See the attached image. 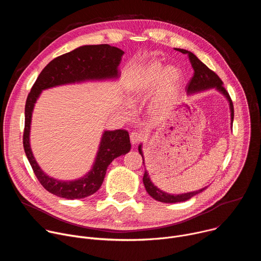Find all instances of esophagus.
<instances>
[{
    "instance_id": "1",
    "label": "esophagus",
    "mask_w": 261,
    "mask_h": 261,
    "mask_svg": "<svg viewBox=\"0 0 261 261\" xmlns=\"http://www.w3.org/2000/svg\"><path fill=\"white\" fill-rule=\"evenodd\" d=\"M141 139H142V136L138 132H132L130 134V140H131L132 144H137Z\"/></svg>"
}]
</instances>
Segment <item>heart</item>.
Segmentation results:
<instances>
[{
	"mask_svg": "<svg viewBox=\"0 0 261 261\" xmlns=\"http://www.w3.org/2000/svg\"><path fill=\"white\" fill-rule=\"evenodd\" d=\"M181 75L177 68L166 67L158 61L148 63L127 87V98L130 104L137 103L140 99L147 96L158 88L150 102V109L153 114L159 115L168 106L173 99ZM127 108L130 105L127 104Z\"/></svg>",
	"mask_w": 261,
	"mask_h": 261,
	"instance_id": "1",
	"label": "heart"
}]
</instances>
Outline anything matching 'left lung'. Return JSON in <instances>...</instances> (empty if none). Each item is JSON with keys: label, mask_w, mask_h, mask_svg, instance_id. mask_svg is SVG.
<instances>
[{"label": "left lung", "mask_w": 261, "mask_h": 261, "mask_svg": "<svg viewBox=\"0 0 261 261\" xmlns=\"http://www.w3.org/2000/svg\"><path fill=\"white\" fill-rule=\"evenodd\" d=\"M175 50L189 56V60L191 62V65L194 69V75L191 79L190 83L188 84L187 89H186V92H187L188 95H192V94H196V93H200L203 91H207L211 89H215L216 91H218L219 93H221L223 96L226 98V100L228 101L229 104V109H230V123L232 125L233 123V104L232 101L229 97V94L227 93V91L223 87V83L222 81L219 79V76L217 74L212 71L211 69H208L193 53L186 50L182 48H175ZM232 127V126H231ZM138 152L142 157V163L143 166L144 164V158H143V153H142V143H140L138 145ZM144 188L146 190V192L148 193L151 197H153L155 200H158L160 202H164V203H175V202H181V201H186L190 198H192L193 196H195L196 194L202 192L203 190H205L207 187H204L200 190H196L193 192H187V193H181V194H169L167 192L162 191L161 189H159L157 186L154 185V182L151 180L150 174H148L147 170H144V174H143V178H142Z\"/></svg>", "instance_id": "8db88e82"}]
</instances>
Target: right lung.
I'll list each match as a JSON object with an SVG mask.
<instances>
[{
	"mask_svg": "<svg viewBox=\"0 0 261 261\" xmlns=\"http://www.w3.org/2000/svg\"><path fill=\"white\" fill-rule=\"evenodd\" d=\"M124 51L108 44L83 45L54 59L37 77L27 98L24 108L23 148L25 156L40 184L50 193L67 199L86 198L99 190L108 165L116 158L131 150L129 133L126 130H105L91 169L82 177L63 180L45 173L37 163L30 143L33 110L44 90L55 87L119 80V66Z\"/></svg>",
	"mask_w": 261,
	"mask_h": 261,
	"instance_id": "1",
	"label": "right lung"
}]
</instances>
